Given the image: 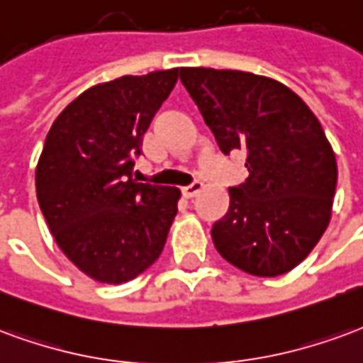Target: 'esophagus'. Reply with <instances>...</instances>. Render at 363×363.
Wrapping results in <instances>:
<instances>
[{"label":"esophagus","mask_w":363,"mask_h":363,"mask_svg":"<svg viewBox=\"0 0 363 363\" xmlns=\"http://www.w3.org/2000/svg\"><path fill=\"white\" fill-rule=\"evenodd\" d=\"M201 189H203V184H201V182H193V184L182 187V193H184V197L191 199V197H195Z\"/></svg>","instance_id":"esophagus-1"}]
</instances>
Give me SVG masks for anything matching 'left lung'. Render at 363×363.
<instances>
[{
	"mask_svg": "<svg viewBox=\"0 0 363 363\" xmlns=\"http://www.w3.org/2000/svg\"><path fill=\"white\" fill-rule=\"evenodd\" d=\"M179 79L224 155L245 152L247 179L230 187L214 247L253 277L308 257L330 220L337 160L321 123L286 84L245 71L182 67Z\"/></svg>",
	"mask_w": 363,
	"mask_h": 363,
	"instance_id": "left-lung-1",
	"label": "left lung"
}]
</instances>
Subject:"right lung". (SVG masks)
Returning <instances> with one entry per match:
<instances>
[{"instance_id": "right-lung-1", "label": "right lung", "mask_w": 363, "mask_h": 363, "mask_svg": "<svg viewBox=\"0 0 363 363\" xmlns=\"http://www.w3.org/2000/svg\"><path fill=\"white\" fill-rule=\"evenodd\" d=\"M178 69L125 75L84 91L63 110L36 166V197L60 250L81 271L121 284L160 257L179 189L131 178L143 135Z\"/></svg>"}]
</instances>
